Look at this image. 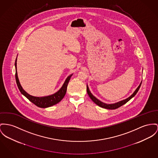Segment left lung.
Segmentation results:
<instances>
[{
  "mask_svg": "<svg viewBox=\"0 0 158 158\" xmlns=\"http://www.w3.org/2000/svg\"><path fill=\"white\" fill-rule=\"evenodd\" d=\"M141 83H142V81L141 82V83L139 85V86L137 87V89L135 90V92L132 94V95H131L129 98H126V99H124V100H122V101H119V102H118L114 103V104H105V103H104V102H101V101H99V99H98L96 97H95L94 95L91 94V92H90V90H89V87H88L87 85V94L89 96V97L90 98V99L95 102L96 105H98V106L102 107V108H106V109L114 110V109L118 108H119L120 106H121L125 104L126 102H127L131 99H132L135 95H136L137 92H138V91L139 90V88H140V86H141Z\"/></svg>",
  "mask_w": 158,
  "mask_h": 158,
  "instance_id": "left-lung-1",
  "label": "left lung"
}]
</instances>
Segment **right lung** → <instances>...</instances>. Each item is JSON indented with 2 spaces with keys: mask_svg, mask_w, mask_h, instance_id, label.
Masks as SVG:
<instances>
[{
  "mask_svg": "<svg viewBox=\"0 0 158 158\" xmlns=\"http://www.w3.org/2000/svg\"><path fill=\"white\" fill-rule=\"evenodd\" d=\"M15 80H16V83L17 84V86L19 87V89L20 90L21 94L26 96L31 102H32L33 104L35 105H36L38 107L40 108H47L52 106L53 105H55L57 103H59L61 100L63 99L66 94V89H67V86L68 84L71 79V76L73 74L70 75L67 77L64 83H63V85L60 88L58 92L54 94L53 95L47 96H43V97H36L33 96L32 95L28 94L21 87V84L20 83L18 75H17V59L15 60Z\"/></svg>",
  "mask_w": 158,
  "mask_h": 158,
  "instance_id": "1",
  "label": "right lung"
}]
</instances>
